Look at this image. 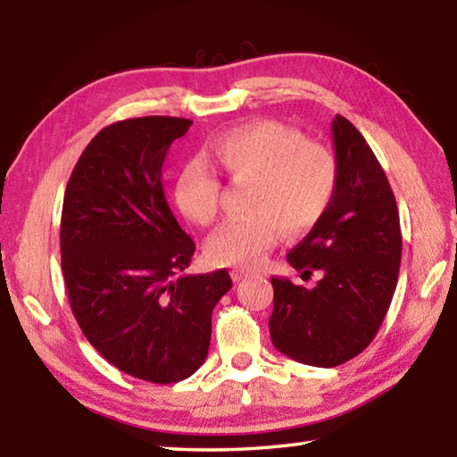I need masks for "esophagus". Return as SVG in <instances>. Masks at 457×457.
I'll list each match as a JSON object with an SVG mask.
<instances>
[{"label":"esophagus","mask_w":457,"mask_h":457,"mask_svg":"<svg viewBox=\"0 0 457 457\" xmlns=\"http://www.w3.org/2000/svg\"><path fill=\"white\" fill-rule=\"evenodd\" d=\"M245 278H250V274L244 272V270H231V280L234 282H242Z\"/></svg>","instance_id":"esophagus-1"}]
</instances>
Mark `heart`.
<instances>
[{
  "mask_svg": "<svg viewBox=\"0 0 457 457\" xmlns=\"http://www.w3.org/2000/svg\"><path fill=\"white\" fill-rule=\"evenodd\" d=\"M220 167L236 185H253L244 220L228 221L207 239L212 264L258 266L280 231L298 237L319 223L335 197L338 163L327 146L308 143L300 130L258 120L221 133L212 143ZM175 204L189 221L210 226L218 218L221 183L210 165L191 161L175 181Z\"/></svg>",
  "mask_w": 457,
  "mask_h": 457,
  "instance_id": "1",
  "label": "heart"
}]
</instances>
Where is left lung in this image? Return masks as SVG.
<instances>
[{
  "instance_id": "left-lung-1",
  "label": "left lung",
  "mask_w": 457,
  "mask_h": 457,
  "mask_svg": "<svg viewBox=\"0 0 457 457\" xmlns=\"http://www.w3.org/2000/svg\"><path fill=\"white\" fill-rule=\"evenodd\" d=\"M332 145L338 183L332 204L286 256L312 288L272 278L270 337L286 357L337 367L375 338L389 311L401 264L399 210L383 167L353 122L337 114Z\"/></svg>"
}]
</instances>
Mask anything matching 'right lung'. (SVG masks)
<instances>
[{
	"mask_svg": "<svg viewBox=\"0 0 457 457\" xmlns=\"http://www.w3.org/2000/svg\"><path fill=\"white\" fill-rule=\"evenodd\" d=\"M189 119L119 120L92 138L66 185L62 274L88 343L122 373L177 383L204 365L226 270L179 276L195 252L161 171Z\"/></svg>",
	"mask_w": 457,
	"mask_h": 457,
	"instance_id": "add662e5",
	"label": "right lung"
}]
</instances>
